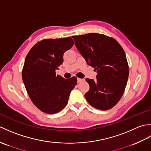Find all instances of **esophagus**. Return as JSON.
Here are the masks:
<instances>
[{
  "instance_id": "34e87169",
  "label": "esophagus",
  "mask_w": 151,
  "mask_h": 151,
  "mask_svg": "<svg viewBox=\"0 0 151 151\" xmlns=\"http://www.w3.org/2000/svg\"><path fill=\"white\" fill-rule=\"evenodd\" d=\"M84 81V80L83 79H82V78H77V82H78V83H79V82H81L82 81Z\"/></svg>"
}]
</instances>
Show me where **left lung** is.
Returning a JSON list of instances; mask_svg holds the SVG:
<instances>
[{
  "label": "left lung",
  "instance_id": "8db88e82",
  "mask_svg": "<svg viewBox=\"0 0 151 151\" xmlns=\"http://www.w3.org/2000/svg\"><path fill=\"white\" fill-rule=\"evenodd\" d=\"M78 50L97 71V80L86 78L88 103L101 110L113 108L123 95L129 69L126 54L117 41L103 34L89 33L73 36Z\"/></svg>",
  "mask_w": 151,
  "mask_h": 151
}]
</instances>
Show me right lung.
Wrapping results in <instances>:
<instances>
[{"instance_id":"1","label":"right lung","mask_w":151,"mask_h":151,"mask_svg":"<svg viewBox=\"0 0 151 151\" xmlns=\"http://www.w3.org/2000/svg\"><path fill=\"white\" fill-rule=\"evenodd\" d=\"M74 45L71 37L43 40L32 48L25 58L22 78L28 95L44 113L53 114L65 108L77 83L75 76L56 75L63 54Z\"/></svg>"}]
</instances>
